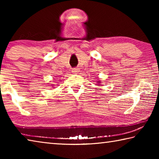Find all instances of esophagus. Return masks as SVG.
Instances as JSON below:
<instances>
[{
  "mask_svg": "<svg viewBox=\"0 0 159 159\" xmlns=\"http://www.w3.org/2000/svg\"><path fill=\"white\" fill-rule=\"evenodd\" d=\"M71 71L73 72V73H77V72H79V69H78V68H73L71 70Z\"/></svg>",
  "mask_w": 159,
  "mask_h": 159,
  "instance_id": "1",
  "label": "esophagus"
}]
</instances>
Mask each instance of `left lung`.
Returning <instances> with one entry per match:
<instances>
[{
  "label": "left lung",
  "instance_id": "1",
  "mask_svg": "<svg viewBox=\"0 0 159 159\" xmlns=\"http://www.w3.org/2000/svg\"><path fill=\"white\" fill-rule=\"evenodd\" d=\"M98 83H100V81H98Z\"/></svg>",
  "mask_w": 159,
  "mask_h": 159
}]
</instances>
